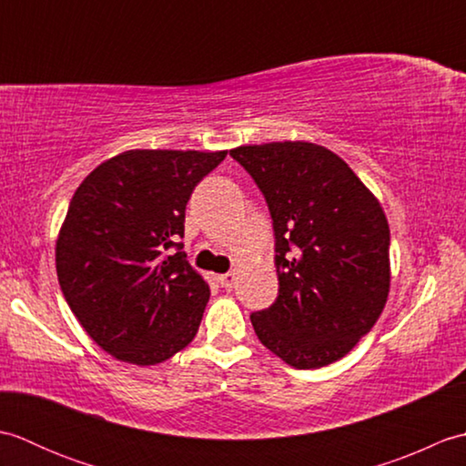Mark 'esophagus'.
Listing matches in <instances>:
<instances>
[{
  "instance_id": "esophagus-1",
  "label": "esophagus",
  "mask_w": 466,
  "mask_h": 466,
  "mask_svg": "<svg viewBox=\"0 0 466 466\" xmlns=\"http://www.w3.org/2000/svg\"><path fill=\"white\" fill-rule=\"evenodd\" d=\"M218 282H220L222 289L230 290L232 286L236 284V276L232 272H226V274H218Z\"/></svg>"
}]
</instances>
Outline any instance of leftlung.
Instances as JSON below:
<instances>
[{
	"instance_id": "obj_1",
	"label": "left lung",
	"mask_w": 466,
	"mask_h": 466,
	"mask_svg": "<svg viewBox=\"0 0 466 466\" xmlns=\"http://www.w3.org/2000/svg\"><path fill=\"white\" fill-rule=\"evenodd\" d=\"M274 230L279 296L250 314L258 340L294 369L349 354L386 304L390 230L379 200L342 157L309 142L240 146Z\"/></svg>"
}]
</instances>
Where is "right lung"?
Masks as SVG:
<instances>
[{"instance_id":"obj_1","label":"right lung","mask_w":466,"mask_h":466,"mask_svg":"<svg viewBox=\"0 0 466 466\" xmlns=\"http://www.w3.org/2000/svg\"><path fill=\"white\" fill-rule=\"evenodd\" d=\"M226 154L124 152L69 202L57 280L84 330L117 360L157 364L194 340L210 289L182 252L186 204Z\"/></svg>"}]
</instances>
